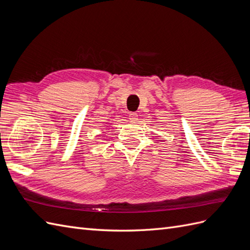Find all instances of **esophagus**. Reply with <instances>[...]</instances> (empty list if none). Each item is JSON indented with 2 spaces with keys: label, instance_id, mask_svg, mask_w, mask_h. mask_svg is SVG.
Returning <instances> with one entry per match:
<instances>
[{
  "label": "esophagus",
  "instance_id": "obj_1",
  "mask_svg": "<svg viewBox=\"0 0 250 250\" xmlns=\"http://www.w3.org/2000/svg\"><path fill=\"white\" fill-rule=\"evenodd\" d=\"M129 120L131 122H137L138 121V113L137 112H129Z\"/></svg>",
  "mask_w": 250,
  "mask_h": 250
}]
</instances>
